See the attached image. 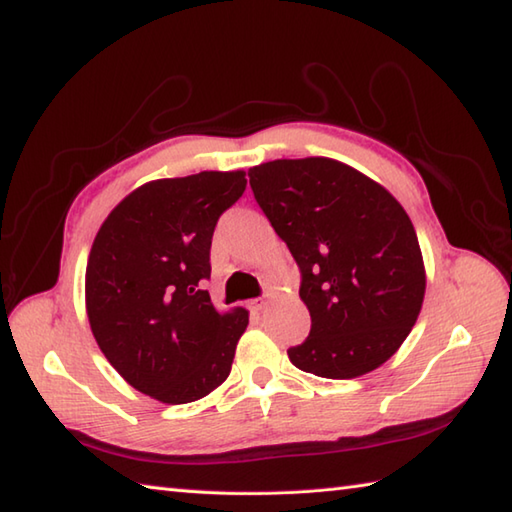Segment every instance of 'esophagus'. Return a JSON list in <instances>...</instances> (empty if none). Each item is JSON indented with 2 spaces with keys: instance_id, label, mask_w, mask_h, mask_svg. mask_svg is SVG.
<instances>
[{
  "instance_id": "esophagus-1",
  "label": "esophagus",
  "mask_w": 512,
  "mask_h": 512,
  "mask_svg": "<svg viewBox=\"0 0 512 512\" xmlns=\"http://www.w3.org/2000/svg\"><path fill=\"white\" fill-rule=\"evenodd\" d=\"M250 310L253 312H264L266 310V301L264 299H255V301H250Z\"/></svg>"
}]
</instances>
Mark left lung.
I'll return each mask as SVG.
<instances>
[{"mask_svg": "<svg viewBox=\"0 0 512 512\" xmlns=\"http://www.w3.org/2000/svg\"><path fill=\"white\" fill-rule=\"evenodd\" d=\"M257 204L301 270L308 339L290 363L356 378L396 354L418 321L427 275L407 211L378 182L332 158L248 169Z\"/></svg>", "mask_w": 512, "mask_h": 512, "instance_id": "obj_1", "label": "left lung"}]
</instances>
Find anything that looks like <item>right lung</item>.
<instances>
[{
    "label": "right lung",
    "instance_id": "1",
    "mask_svg": "<svg viewBox=\"0 0 512 512\" xmlns=\"http://www.w3.org/2000/svg\"><path fill=\"white\" fill-rule=\"evenodd\" d=\"M246 171L151 180L114 206L85 270V308L107 361L167 405L200 400L231 374L248 312H217L211 239L246 189Z\"/></svg>",
    "mask_w": 512,
    "mask_h": 512
}]
</instances>
